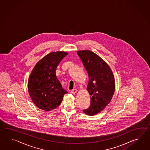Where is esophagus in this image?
I'll list each match as a JSON object with an SVG mask.
<instances>
[{"label": "esophagus", "mask_w": 150, "mask_h": 150, "mask_svg": "<svg viewBox=\"0 0 150 150\" xmlns=\"http://www.w3.org/2000/svg\"><path fill=\"white\" fill-rule=\"evenodd\" d=\"M77 91V89H74L73 90L71 91V93L73 94H75V93H76Z\"/></svg>", "instance_id": "obj_1"}]
</instances>
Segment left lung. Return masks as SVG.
Returning <instances> with one entry per match:
<instances>
[{"label":"left lung","mask_w":150,"mask_h":150,"mask_svg":"<svg viewBox=\"0 0 150 150\" xmlns=\"http://www.w3.org/2000/svg\"><path fill=\"white\" fill-rule=\"evenodd\" d=\"M88 73L87 91L91 106L83 110L88 115L100 113L110 102L115 91V80L109 66L99 56L89 50L77 52Z\"/></svg>","instance_id":"1"}]
</instances>
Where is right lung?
<instances>
[{"label": "right lung", "mask_w": 150, "mask_h": 150, "mask_svg": "<svg viewBox=\"0 0 150 150\" xmlns=\"http://www.w3.org/2000/svg\"><path fill=\"white\" fill-rule=\"evenodd\" d=\"M68 53L52 52L37 63L28 80V91L35 105L41 110L50 111L59 106L63 95L68 93L56 75L59 63Z\"/></svg>", "instance_id": "right-lung-1"}]
</instances>
